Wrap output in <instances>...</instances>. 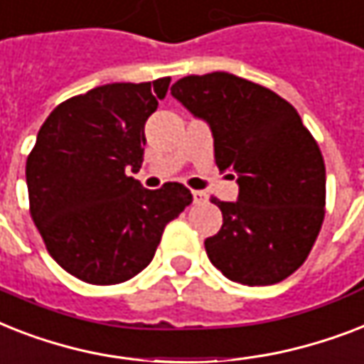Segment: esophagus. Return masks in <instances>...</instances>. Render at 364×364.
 <instances>
[{"instance_id": "esophagus-1", "label": "esophagus", "mask_w": 364, "mask_h": 364, "mask_svg": "<svg viewBox=\"0 0 364 364\" xmlns=\"http://www.w3.org/2000/svg\"><path fill=\"white\" fill-rule=\"evenodd\" d=\"M191 196H193V203H197V205H199V203H205V200H206L205 191L196 190V191H191Z\"/></svg>"}]
</instances>
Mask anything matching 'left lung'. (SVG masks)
<instances>
[{
	"mask_svg": "<svg viewBox=\"0 0 364 364\" xmlns=\"http://www.w3.org/2000/svg\"><path fill=\"white\" fill-rule=\"evenodd\" d=\"M171 95L205 120L218 168L237 178L238 199L212 197L222 229L205 240L210 263L244 286H272L304 263L325 216V164L299 112L280 95L235 77L180 78Z\"/></svg>",
	"mask_w": 364,
	"mask_h": 364,
	"instance_id": "8db88e82",
	"label": "left lung"
}]
</instances>
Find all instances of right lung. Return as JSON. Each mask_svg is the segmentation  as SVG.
<instances>
[{
  "instance_id": "1",
  "label": "right lung",
  "mask_w": 364,
  "mask_h": 364,
  "mask_svg": "<svg viewBox=\"0 0 364 364\" xmlns=\"http://www.w3.org/2000/svg\"><path fill=\"white\" fill-rule=\"evenodd\" d=\"M171 78L114 82L52 110L26 161L30 212L48 254L78 280L112 286L146 269L164 229L193 197L178 182L146 190L144 124Z\"/></svg>"
}]
</instances>
